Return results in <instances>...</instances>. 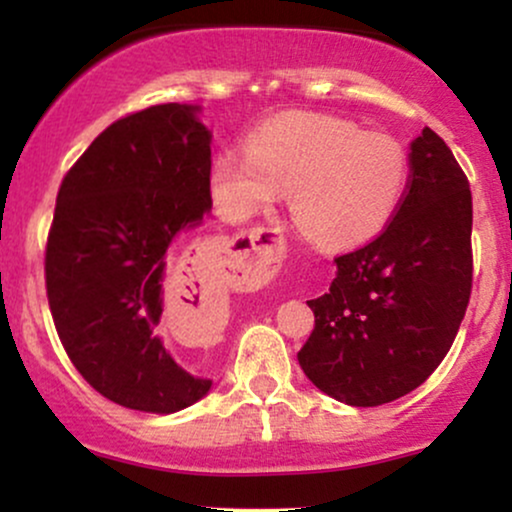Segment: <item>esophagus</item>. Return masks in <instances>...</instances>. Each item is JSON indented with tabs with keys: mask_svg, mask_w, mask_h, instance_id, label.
Here are the masks:
<instances>
[{
	"mask_svg": "<svg viewBox=\"0 0 512 512\" xmlns=\"http://www.w3.org/2000/svg\"><path fill=\"white\" fill-rule=\"evenodd\" d=\"M284 257V240L276 231H248L238 236V250L233 252V272L243 274L250 284H264L279 272Z\"/></svg>",
	"mask_w": 512,
	"mask_h": 512,
	"instance_id": "obj_1",
	"label": "esophagus"
}]
</instances>
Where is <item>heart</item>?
I'll return each instance as SVG.
<instances>
[{"mask_svg":"<svg viewBox=\"0 0 512 512\" xmlns=\"http://www.w3.org/2000/svg\"><path fill=\"white\" fill-rule=\"evenodd\" d=\"M409 170V151L390 134L293 113L257 127L245 154H216L207 185L216 211L233 223L269 211L291 191V219L310 243L356 248L397 214Z\"/></svg>","mask_w":512,"mask_h":512,"instance_id":"heart-1","label":"heart"}]
</instances>
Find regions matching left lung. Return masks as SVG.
I'll return each mask as SVG.
<instances>
[{
    "label": "left lung",
    "mask_w": 512,
    "mask_h": 512,
    "mask_svg": "<svg viewBox=\"0 0 512 512\" xmlns=\"http://www.w3.org/2000/svg\"><path fill=\"white\" fill-rule=\"evenodd\" d=\"M395 219L373 243L334 260L315 330L298 363L317 390L380 407L409 395L455 342L472 291V192L448 144L424 127Z\"/></svg>",
    "instance_id": "8db88e82"
}]
</instances>
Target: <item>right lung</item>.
<instances>
[{"mask_svg":"<svg viewBox=\"0 0 512 512\" xmlns=\"http://www.w3.org/2000/svg\"><path fill=\"white\" fill-rule=\"evenodd\" d=\"M199 105L166 103L122 117L62 180L45 284L64 351L93 390L120 407L173 414L211 390L161 337L163 315L187 325L195 291L185 240L211 211V132Z\"/></svg>","mask_w":512,"mask_h":512,"instance_id":"obj_1","label":"right lung"}]
</instances>
